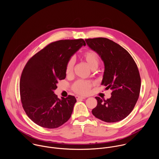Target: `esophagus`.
<instances>
[{
    "label": "esophagus",
    "instance_id": "1",
    "mask_svg": "<svg viewBox=\"0 0 159 159\" xmlns=\"http://www.w3.org/2000/svg\"><path fill=\"white\" fill-rule=\"evenodd\" d=\"M75 98L77 100H79V99H85L86 98L84 97V96H75Z\"/></svg>",
    "mask_w": 159,
    "mask_h": 159
}]
</instances>
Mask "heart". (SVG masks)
<instances>
[{
    "label": "heart",
    "instance_id": "1",
    "mask_svg": "<svg viewBox=\"0 0 159 159\" xmlns=\"http://www.w3.org/2000/svg\"><path fill=\"white\" fill-rule=\"evenodd\" d=\"M81 58L88 65L90 69H96L99 64V57L96 52L93 50H87L84 52L82 55ZM74 67V60L71 58L67 61L65 66V74L67 77H70L73 74ZM94 84V82L90 80H79L76 81L72 85L74 91L77 94L85 95L87 94L90 89Z\"/></svg>",
    "mask_w": 159,
    "mask_h": 159
}]
</instances>
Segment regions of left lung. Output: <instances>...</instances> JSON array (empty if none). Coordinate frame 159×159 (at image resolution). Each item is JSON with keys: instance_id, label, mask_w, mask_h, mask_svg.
Returning a JSON list of instances; mask_svg holds the SVG:
<instances>
[{"instance_id": "obj_1", "label": "left lung", "mask_w": 159, "mask_h": 159, "mask_svg": "<svg viewBox=\"0 0 159 159\" xmlns=\"http://www.w3.org/2000/svg\"><path fill=\"white\" fill-rule=\"evenodd\" d=\"M85 41L104 62L101 85L112 90V96L107 100L96 97L98 104L93 115L107 123L120 121L129 115L139 97L141 79L137 65L125 48L112 40L96 38Z\"/></svg>"}]
</instances>
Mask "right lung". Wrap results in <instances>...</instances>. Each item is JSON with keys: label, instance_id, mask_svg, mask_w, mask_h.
Returning <instances> with one entry per match:
<instances>
[{"label": "right lung", "instance_id": "add662e5", "mask_svg": "<svg viewBox=\"0 0 159 159\" xmlns=\"http://www.w3.org/2000/svg\"><path fill=\"white\" fill-rule=\"evenodd\" d=\"M83 39L53 42L31 57L22 70L20 96L28 116L38 125L58 128L69 120L77 102L74 96L58 98V80L66 77L65 66L82 46Z\"/></svg>", "mask_w": 159, "mask_h": 159}]
</instances>
